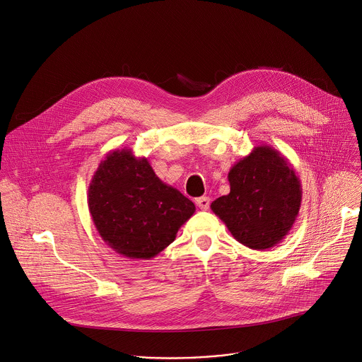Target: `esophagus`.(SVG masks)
<instances>
[{"instance_id": "1", "label": "esophagus", "mask_w": 362, "mask_h": 362, "mask_svg": "<svg viewBox=\"0 0 362 362\" xmlns=\"http://www.w3.org/2000/svg\"><path fill=\"white\" fill-rule=\"evenodd\" d=\"M195 204L201 208V209H208L209 208V198L208 197H199L195 199Z\"/></svg>"}]
</instances>
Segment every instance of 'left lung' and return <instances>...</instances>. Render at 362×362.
Listing matches in <instances>:
<instances>
[{
  "instance_id": "8db88e82",
  "label": "left lung",
  "mask_w": 362,
  "mask_h": 362,
  "mask_svg": "<svg viewBox=\"0 0 362 362\" xmlns=\"http://www.w3.org/2000/svg\"><path fill=\"white\" fill-rule=\"evenodd\" d=\"M230 194L211 204L233 237L251 250H268L291 231L303 201L296 170L279 151L258 146L230 173Z\"/></svg>"
}]
</instances>
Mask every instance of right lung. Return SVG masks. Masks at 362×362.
Returning a JSON list of instances; mask_svg holds the SVG:
<instances>
[{"label":"right lung","instance_id":"right-lung-1","mask_svg":"<svg viewBox=\"0 0 362 362\" xmlns=\"http://www.w3.org/2000/svg\"><path fill=\"white\" fill-rule=\"evenodd\" d=\"M88 208L105 244L131 259L158 255L195 212L191 199L129 148L114 150L100 163L88 187Z\"/></svg>","mask_w":362,"mask_h":362}]
</instances>
